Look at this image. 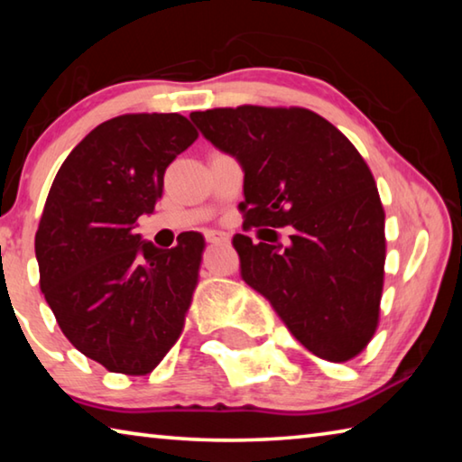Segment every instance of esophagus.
<instances>
[{
    "label": "esophagus",
    "mask_w": 462,
    "mask_h": 462,
    "mask_svg": "<svg viewBox=\"0 0 462 462\" xmlns=\"http://www.w3.org/2000/svg\"><path fill=\"white\" fill-rule=\"evenodd\" d=\"M206 240L209 242V245H226V242H228V234H226V232H208Z\"/></svg>",
    "instance_id": "34e87169"
}]
</instances>
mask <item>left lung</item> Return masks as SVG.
Listing matches in <instances>:
<instances>
[{
	"label": "left lung",
	"mask_w": 462,
	"mask_h": 462,
	"mask_svg": "<svg viewBox=\"0 0 462 462\" xmlns=\"http://www.w3.org/2000/svg\"><path fill=\"white\" fill-rule=\"evenodd\" d=\"M189 118L240 161L245 230L294 228L285 247L274 231L261 242L232 238L245 283L310 353L330 363L363 353L379 324L385 212L353 143L306 107H216Z\"/></svg>",
	"instance_id": "left-lung-1"
}]
</instances>
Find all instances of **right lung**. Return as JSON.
Returning a JSON list of instances; mask_svg holds the SVG:
<instances>
[{
	"mask_svg": "<svg viewBox=\"0 0 462 462\" xmlns=\"http://www.w3.org/2000/svg\"><path fill=\"white\" fill-rule=\"evenodd\" d=\"M195 138L185 116H118L73 148L46 198L41 291L69 342L112 373H151L183 332L206 240L183 232L162 250L134 228Z\"/></svg>",
	"mask_w": 462,
	"mask_h": 462,
	"instance_id": "1",
	"label": "right lung"
}]
</instances>
